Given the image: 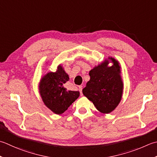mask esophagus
<instances>
[{
    "label": "esophagus",
    "mask_w": 157,
    "mask_h": 157,
    "mask_svg": "<svg viewBox=\"0 0 157 157\" xmlns=\"http://www.w3.org/2000/svg\"><path fill=\"white\" fill-rule=\"evenodd\" d=\"M78 88H79V93H80V95H82V86H79Z\"/></svg>",
    "instance_id": "obj_1"
}]
</instances>
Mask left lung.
I'll return each instance as SVG.
<instances>
[{
  "label": "left lung",
  "mask_w": 157,
  "mask_h": 157,
  "mask_svg": "<svg viewBox=\"0 0 157 157\" xmlns=\"http://www.w3.org/2000/svg\"><path fill=\"white\" fill-rule=\"evenodd\" d=\"M110 60L113 65L108 67ZM89 75L90 79L82 90L83 94L100 112H112L121 102L123 92L119 63L113 58L109 57L90 70Z\"/></svg>",
  "instance_id": "8db88e82"
}]
</instances>
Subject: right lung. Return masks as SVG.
<instances>
[{
	"instance_id": "1",
	"label": "right lung",
	"mask_w": 157,
	"mask_h": 157,
	"mask_svg": "<svg viewBox=\"0 0 157 157\" xmlns=\"http://www.w3.org/2000/svg\"><path fill=\"white\" fill-rule=\"evenodd\" d=\"M69 80L68 74L61 65L56 72H49L41 78L39 90L46 107L52 112L61 114L79 96V91L67 90L64 84Z\"/></svg>"
}]
</instances>
